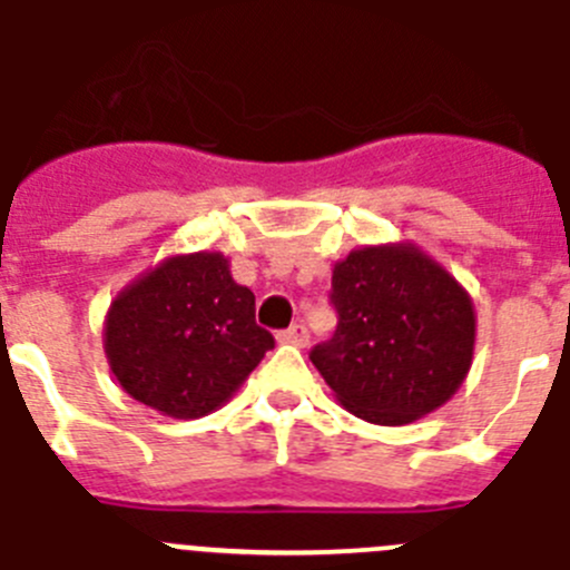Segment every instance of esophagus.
<instances>
[{
  "mask_svg": "<svg viewBox=\"0 0 570 570\" xmlns=\"http://www.w3.org/2000/svg\"><path fill=\"white\" fill-rule=\"evenodd\" d=\"M276 338H279L282 344H294V347H305L307 338H311V336H307V327L305 325H291L288 331H282Z\"/></svg>",
  "mask_w": 570,
  "mask_h": 570,
  "instance_id": "34e87169",
  "label": "esophagus"
}]
</instances>
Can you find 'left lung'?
Segmentation results:
<instances>
[{
  "instance_id": "8db88e82",
  "label": "left lung",
  "mask_w": 570,
  "mask_h": 570,
  "mask_svg": "<svg viewBox=\"0 0 570 570\" xmlns=\"http://www.w3.org/2000/svg\"><path fill=\"white\" fill-rule=\"evenodd\" d=\"M338 327L311 362L362 421L404 426L466 381L478 316L469 291L410 239L353 248L333 265Z\"/></svg>"
}]
</instances>
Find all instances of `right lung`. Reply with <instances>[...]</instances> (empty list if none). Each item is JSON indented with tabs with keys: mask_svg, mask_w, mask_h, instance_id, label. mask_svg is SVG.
Listing matches in <instances>:
<instances>
[{
	"mask_svg": "<svg viewBox=\"0 0 570 570\" xmlns=\"http://www.w3.org/2000/svg\"><path fill=\"white\" fill-rule=\"evenodd\" d=\"M274 336L223 250L171 254L118 291L104 316V356L124 393L189 421L220 410Z\"/></svg>",
	"mask_w": 570,
	"mask_h": 570,
	"instance_id": "1",
	"label": "right lung"
}]
</instances>
